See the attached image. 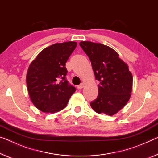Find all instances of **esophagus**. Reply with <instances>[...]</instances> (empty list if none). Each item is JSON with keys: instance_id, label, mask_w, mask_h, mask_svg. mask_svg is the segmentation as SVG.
<instances>
[{"instance_id": "esophagus-1", "label": "esophagus", "mask_w": 158, "mask_h": 158, "mask_svg": "<svg viewBox=\"0 0 158 158\" xmlns=\"http://www.w3.org/2000/svg\"><path fill=\"white\" fill-rule=\"evenodd\" d=\"M84 86H85V84L83 83V82H82L81 85H79L77 86V88H78L79 89H81L83 88Z\"/></svg>"}]
</instances>
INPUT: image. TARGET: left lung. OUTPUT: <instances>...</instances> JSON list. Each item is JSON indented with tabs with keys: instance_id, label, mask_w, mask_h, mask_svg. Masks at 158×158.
I'll use <instances>...</instances> for the list:
<instances>
[{
	"instance_id": "8db88e82",
	"label": "left lung",
	"mask_w": 158,
	"mask_h": 158,
	"mask_svg": "<svg viewBox=\"0 0 158 158\" xmlns=\"http://www.w3.org/2000/svg\"><path fill=\"white\" fill-rule=\"evenodd\" d=\"M80 46L91 61L95 79L99 82L98 96L90 103L95 112L113 116L131 98L133 76L128 65L117 52L108 46L81 42Z\"/></svg>"
}]
</instances>
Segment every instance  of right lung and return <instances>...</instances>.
Returning a JSON list of instances; mask_svg holds the SVG:
<instances>
[{"label":"right lung","mask_w":158,"mask_h":158,"mask_svg":"<svg viewBox=\"0 0 158 158\" xmlns=\"http://www.w3.org/2000/svg\"><path fill=\"white\" fill-rule=\"evenodd\" d=\"M77 46L76 42L57 43L43 49L29 66L26 81L31 102L45 113L64 110L76 87L65 78V63Z\"/></svg>","instance_id":"right-lung-1"}]
</instances>
